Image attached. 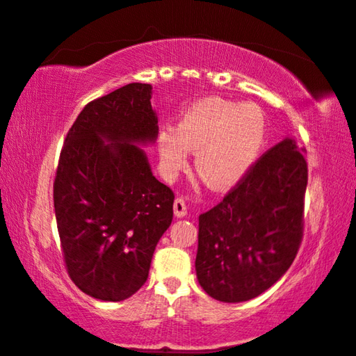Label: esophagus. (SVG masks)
Masks as SVG:
<instances>
[{"label": "esophagus", "mask_w": 356, "mask_h": 356, "mask_svg": "<svg viewBox=\"0 0 356 356\" xmlns=\"http://www.w3.org/2000/svg\"><path fill=\"white\" fill-rule=\"evenodd\" d=\"M174 214L177 218H184L187 214V202H185V198L177 197L174 200Z\"/></svg>", "instance_id": "34e87169"}]
</instances>
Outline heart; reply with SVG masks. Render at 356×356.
I'll use <instances>...</instances> for the list:
<instances>
[{
  "label": "heart",
  "mask_w": 356,
  "mask_h": 356,
  "mask_svg": "<svg viewBox=\"0 0 356 356\" xmlns=\"http://www.w3.org/2000/svg\"><path fill=\"white\" fill-rule=\"evenodd\" d=\"M266 122L252 103H232L208 97L180 114L176 130L163 129L158 152L163 166L176 172L195 154V171L208 187L230 188L253 166L261 153Z\"/></svg>",
  "instance_id": "1"
}]
</instances>
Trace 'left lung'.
Instances as JSON below:
<instances>
[{
    "label": "left lung",
    "mask_w": 356,
    "mask_h": 356,
    "mask_svg": "<svg viewBox=\"0 0 356 356\" xmlns=\"http://www.w3.org/2000/svg\"><path fill=\"white\" fill-rule=\"evenodd\" d=\"M307 184V159L285 138L200 216L195 269L209 297L247 302L284 276L303 238Z\"/></svg>",
    "instance_id": "left-lung-1"
}]
</instances>
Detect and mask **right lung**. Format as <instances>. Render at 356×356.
<instances>
[{
	"instance_id": "1",
	"label": "right lung",
	"mask_w": 356,
	"mask_h": 356,
	"mask_svg": "<svg viewBox=\"0 0 356 356\" xmlns=\"http://www.w3.org/2000/svg\"><path fill=\"white\" fill-rule=\"evenodd\" d=\"M152 85L129 83L93 99L64 140L53 184L69 277L90 297L121 302L147 282L174 192L135 143L153 142Z\"/></svg>"
}]
</instances>
